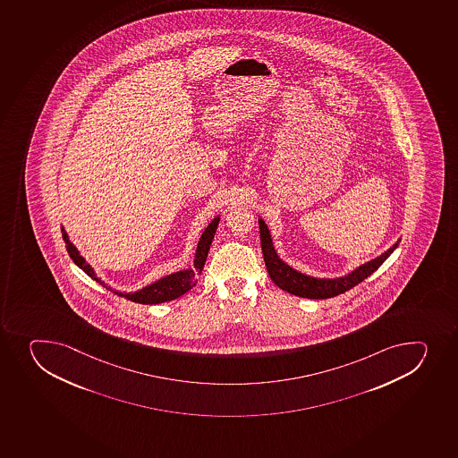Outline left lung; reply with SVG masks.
I'll list each match as a JSON object with an SVG mask.
<instances>
[{
    "mask_svg": "<svg viewBox=\"0 0 458 458\" xmlns=\"http://www.w3.org/2000/svg\"><path fill=\"white\" fill-rule=\"evenodd\" d=\"M259 225L261 250H263L264 263L267 267L268 276L281 290L286 291L290 294L304 297V299H330V297L344 294V291L351 290L353 286L358 285L360 282L370 276L371 273L376 272L380 267V264L384 263L394 252L395 248L400 243L399 239L384 254L361 264L360 267L355 268L348 275H344V276L333 277V279H330V277H313L309 276L306 273L295 270L294 267L288 266L285 261H282L276 250H275V246H273L272 236H270L267 225L261 217H259Z\"/></svg>",
    "mask_w": 458,
    "mask_h": 458,
    "instance_id": "obj_1",
    "label": "left lung"
}]
</instances>
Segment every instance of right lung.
<instances>
[{"instance_id":"right-lung-1","label":"right lung","mask_w":458,"mask_h":458,"mask_svg":"<svg viewBox=\"0 0 458 458\" xmlns=\"http://www.w3.org/2000/svg\"><path fill=\"white\" fill-rule=\"evenodd\" d=\"M217 224H219V216L215 217V219L208 224V228L204 230L203 234L199 237V245H197V250H195L194 266H192V267L183 268V270H179V272H174L172 273V275L161 277L158 281H155L154 284L143 286L141 290L134 291V293H121V291L112 290L110 286L106 285L105 282L101 281L100 277H97L94 268L91 267V264L87 263V259H83L78 248L70 242L67 232H65L64 226H61V233H63V239L64 242H65V248H67L70 259L74 261V264H76L79 268H82L83 272L87 273L88 276L92 277V279L98 282L100 285L114 291V294L125 297L127 300H131L134 303L158 304L177 299V297H181V295L188 293L192 286H195V284H197L195 276L199 275L201 270H203L204 263H206V259H208V250H210L213 237H215V233H216Z\"/></svg>"}]
</instances>
